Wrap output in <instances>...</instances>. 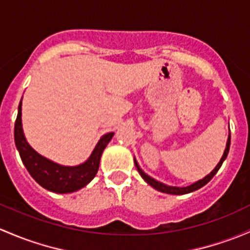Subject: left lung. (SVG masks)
<instances>
[{"mask_svg": "<svg viewBox=\"0 0 250 250\" xmlns=\"http://www.w3.org/2000/svg\"><path fill=\"white\" fill-rule=\"evenodd\" d=\"M230 139H231V136H230V133H229V136H228V141H227V147H225L224 153H223L222 158H220L219 163L217 164V167H215L214 169L208 173V175L205 176L204 178H201V180H199V181H196V182L191 183V185L187 186V187H173V186L164 185V183L159 182V181L154 180L153 177H151V176L147 175V173L144 171V170L141 169L140 167H139V164H138V162H136L135 157H134V163H135V167H136V169H138L139 173H140L141 177H143L144 181H145L146 183H148L151 187H153L154 189H157L158 191H162V193H165V194H172V195H183V194L191 193V191H195V190H198V189L202 188L205 185H207V183H208L209 181L213 178V176L218 172V170L220 169V167H222L223 162L227 159L228 153H229V149H230Z\"/></svg>", "mask_w": 250, "mask_h": 250, "instance_id": "left-lung-1", "label": "left lung"}]
</instances>
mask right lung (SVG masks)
<instances>
[{"mask_svg": "<svg viewBox=\"0 0 250 250\" xmlns=\"http://www.w3.org/2000/svg\"><path fill=\"white\" fill-rule=\"evenodd\" d=\"M21 105L22 98L18 107V117L14 125V140L21 160L33 180L43 188L57 194L73 193L87 186L98 171L102 153L115 133L104 134L97 143L91 156L81 164L74 167L59 164L39 154L27 143L22 129Z\"/></svg>", "mask_w": 250, "mask_h": 250, "instance_id": "add662e5", "label": "right lung"}]
</instances>
